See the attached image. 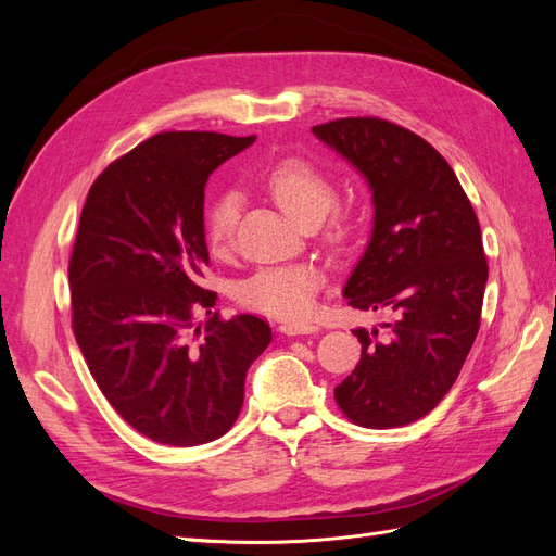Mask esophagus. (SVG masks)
Returning a JSON list of instances; mask_svg holds the SVG:
<instances>
[{"mask_svg": "<svg viewBox=\"0 0 556 556\" xmlns=\"http://www.w3.org/2000/svg\"><path fill=\"white\" fill-rule=\"evenodd\" d=\"M278 331L285 336H301V333H317L319 327L311 323H280Z\"/></svg>", "mask_w": 556, "mask_h": 556, "instance_id": "obj_1", "label": "esophagus"}]
</instances>
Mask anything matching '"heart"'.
<instances>
[{
  "instance_id": "heart-1",
  "label": "heart",
  "mask_w": 556,
  "mask_h": 556,
  "mask_svg": "<svg viewBox=\"0 0 556 556\" xmlns=\"http://www.w3.org/2000/svg\"><path fill=\"white\" fill-rule=\"evenodd\" d=\"M264 190L292 223L323 220L336 199L331 180L315 164L301 157H285L268 166L262 176ZM239 217V199L231 192L217 194L206 208L204 229L211 250L223 252L231 245ZM325 282L323 268L315 264L266 266L250 276L239 290L245 306L276 317H306L315 306V294Z\"/></svg>"
}]
</instances>
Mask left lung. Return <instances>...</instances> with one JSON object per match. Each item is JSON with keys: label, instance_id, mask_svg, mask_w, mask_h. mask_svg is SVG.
<instances>
[{"label": "left lung", "instance_id": "1", "mask_svg": "<svg viewBox=\"0 0 556 556\" xmlns=\"http://www.w3.org/2000/svg\"><path fill=\"white\" fill-rule=\"evenodd\" d=\"M374 201L371 239L343 288L352 308L384 311L355 329L362 359L336 403L368 429L410 425L439 406L480 329L486 260L480 223L452 166L422 137L380 117L313 127Z\"/></svg>", "mask_w": 556, "mask_h": 556}]
</instances>
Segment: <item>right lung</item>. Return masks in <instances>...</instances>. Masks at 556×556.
<instances>
[{
	"mask_svg": "<svg viewBox=\"0 0 556 556\" xmlns=\"http://www.w3.org/2000/svg\"><path fill=\"white\" fill-rule=\"evenodd\" d=\"M255 143L215 131H162L106 166L80 213L70 262L76 343L99 390L150 441L190 447L225 435L243 406L250 364L271 343L255 315L215 306L208 176Z\"/></svg>",
	"mask_w": 556,
	"mask_h": 556,
	"instance_id": "obj_1",
	"label": "right lung"
}]
</instances>
